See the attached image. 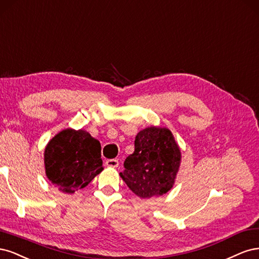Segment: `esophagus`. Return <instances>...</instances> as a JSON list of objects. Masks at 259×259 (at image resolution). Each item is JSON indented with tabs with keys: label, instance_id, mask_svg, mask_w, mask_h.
<instances>
[{
	"label": "esophagus",
	"instance_id": "esophagus-1",
	"mask_svg": "<svg viewBox=\"0 0 259 259\" xmlns=\"http://www.w3.org/2000/svg\"><path fill=\"white\" fill-rule=\"evenodd\" d=\"M105 163L107 166H111V168H117L119 164L117 159H108V160H106Z\"/></svg>",
	"mask_w": 259,
	"mask_h": 259
}]
</instances>
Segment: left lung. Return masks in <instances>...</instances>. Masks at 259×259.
I'll return each instance as SVG.
<instances>
[{"label": "left lung", "instance_id": "obj_1", "mask_svg": "<svg viewBox=\"0 0 259 259\" xmlns=\"http://www.w3.org/2000/svg\"><path fill=\"white\" fill-rule=\"evenodd\" d=\"M181 164V151L172 132L161 127L141 130L135 152L120 173L127 186L140 198L162 196L173 187Z\"/></svg>", "mask_w": 259, "mask_h": 259}]
</instances>
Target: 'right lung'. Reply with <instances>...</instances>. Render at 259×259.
Here are the masks:
<instances>
[{
	"mask_svg": "<svg viewBox=\"0 0 259 259\" xmlns=\"http://www.w3.org/2000/svg\"><path fill=\"white\" fill-rule=\"evenodd\" d=\"M48 180L65 194L86 187L103 170L101 144L85 130L64 129L45 148Z\"/></svg>",
	"mask_w": 259,
	"mask_h": 259,
	"instance_id": "1",
	"label": "right lung"
}]
</instances>
